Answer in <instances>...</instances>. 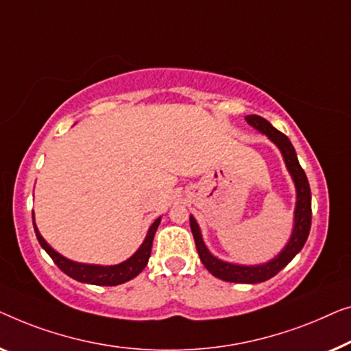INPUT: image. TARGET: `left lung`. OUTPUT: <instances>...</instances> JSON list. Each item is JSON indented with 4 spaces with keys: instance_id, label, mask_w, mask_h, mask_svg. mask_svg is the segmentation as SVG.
<instances>
[{
    "instance_id": "left-lung-1",
    "label": "left lung",
    "mask_w": 351,
    "mask_h": 351,
    "mask_svg": "<svg viewBox=\"0 0 351 351\" xmlns=\"http://www.w3.org/2000/svg\"><path fill=\"white\" fill-rule=\"evenodd\" d=\"M250 125L258 128L259 132H263L272 140L276 146L280 147L283 159L286 162L291 176L295 182V191H298V204H295V216H294V230L291 235V240L288 245L285 246V250L276 256L274 261L264 264V265H235L229 263H223V261L216 259L215 256H211L204 245L202 240L200 229L197 226L195 219L191 216V230L195 240V248L197 253L200 256L202 264L205 265V269L208 270L211 275H215L216 278H221L224 281H232V283H261L272 278L281 269L286 267L295 254L304 248L305 241H307L310 226H312V194H310V186L307 175L302 167H300L298 156L293 145H291L289 138L276 130V128L270 124L269 121H265L261 116H246Z\"/></svg>"
}]
</instances>
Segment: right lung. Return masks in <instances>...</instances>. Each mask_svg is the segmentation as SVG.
Instances as JSON below:
<instances>
[{
    "label": "right lung",
    "mask_w": 351,
    "mask_h": 351,
    "mask_svg": "<svg viewBox=\"0 0 351 351\" xmlns=\"http://www.w3.org/2000/svg\"><path fill=\"white\" fill-rule=\"evenodd\" d=\"M159 223H160V218H157L154 223H152L149 230H147L146 240L143 241L140 250H138L130 259H127L125 263L122 264L110 265V267L77 264V263H73V261H68L66 258H63V256L58 254L57 251H53L51 246L44 241L36 227H34V232H36V239L39 241V245L46 250V253L51 256L53 263L57 264V267L60 269L63 274H66L68 276H71V278L81 281V283L98 285V286H116L135 278V276L146 267L147 261H149V256H151L152 240H154V234L157 227H159Z\"/></svg>",
    "instance_id": "obj_1"
}]
</instances>
